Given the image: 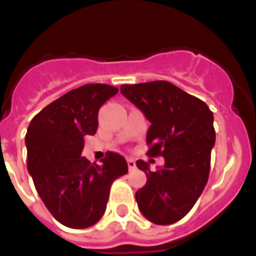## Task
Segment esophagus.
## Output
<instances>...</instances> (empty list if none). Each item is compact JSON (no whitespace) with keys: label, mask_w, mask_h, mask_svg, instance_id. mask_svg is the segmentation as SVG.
Listing matches in <instances>:
<instances>
[{"label":"esophagus","mask_w":256,"mask_h":256,"mask_svg":"<svg viewBox=\"0 0 256 256\" xmlns=\"http://www.w3.org/2000/svg\"><path fill=\"white\" fill-rule=\"evenodd\" d=\"M126 162H128V168H130V170H133V169H136V162H134V160L128 159V160H126Z\"/></svg>","instance_id":"1"}]
</instances>
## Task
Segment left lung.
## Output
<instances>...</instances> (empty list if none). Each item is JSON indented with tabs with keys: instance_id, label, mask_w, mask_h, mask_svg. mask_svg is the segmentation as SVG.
Segmentation results:
<instances>
[{
	"instance_id": "left-lung-1",
	"label": "left lung",
	"mask_w": 256,
	"mask_h": 256,
	"mask_svg": "<svg viewBox=\"0 0 256 256\" xmlns=\"http://www.w3.org/2000/svg\"><path fill=\"white\" fill-rule=\"evenodd\" d=\"M120 92L151 123L148 155L165 160L154 172L144 160L136 162L148 177L136 192L137 205L155 224H173L192 209L209 180L216 144L212 112L204 101L166 80L123 84Z\"/></svg>"
}]
</instances>
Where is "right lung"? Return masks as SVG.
<instances>
[{
    "instance_id": "obj_1",
    "label": "right lung",
    "mask_w": 256,
    "mask_h": 256,
    "mask_svg": "<svg viewBox=\"0 0 256 256\" xmlns=\"http://www.w3.org/2000/svg\"><path fill=\"white\" fill-rule=\"evenodd\" d=\"M116 87L84 84L40 110L26 134L28 172L52 216L74 230L94 226L104 216L110 187L128 173L123 156L108 151L97 165L82 156L86 136L98 126V110Z\"/></svg>"
}]
</instances>
